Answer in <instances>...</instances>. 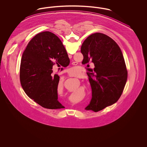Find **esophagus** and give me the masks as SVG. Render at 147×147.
Listing matches in <instances>:
<instances>
[{
    "label": "esophagus",
    "mask_w": 147,
    "mask_h": 147,
    "mask_svg": "<svg viewBox=\"0 0 147 147\" xmlns=\"http://www.w3.org/2000/svg\"><path fill=\"white\" fill-rule=\"evenodd\" d=\"M69 57H71V55H69Z\"/></svg>",
    "instance_id": "1"
}]
</instances>
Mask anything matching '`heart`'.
<instances>
[{
  "label": "heart",
  "mask_w": 147,
  "mask_h": 147,
  "mask_svg": "<svg viewBox=\"0 0 147 147\" xmlns=\"http://www.w3.org/2000/svg\"><path fill=\"white\" fill-rule=\"evenodd\" d=\"M69 71H71V73H77V74H79L80 71V70L78 68L75 67H71V68H70Z\"/></svg>",
  "instance_id": "heart-1"
}]
</instances>
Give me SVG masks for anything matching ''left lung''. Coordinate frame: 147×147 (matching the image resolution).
Here are the masks:
<instances>
[{
    "label": "left lung",
    "mask_w": 147,
    "mask_h": 147,
    "mask_svg": "<svg viewBox=\"0 0 147 147\" xmlns=\"http://www.w3.org/2000/svg\"><path fill=\"white\" fill-rule=\"evenodd\" d=\"M83 64H94L87 73L92 89V98L86 110L98 112L116 103L127 80V70L122 52L109 36L97 32L88 36L81 47Z\"/></svg>",
    "instance_id": "obj_1"
}]
</instances>
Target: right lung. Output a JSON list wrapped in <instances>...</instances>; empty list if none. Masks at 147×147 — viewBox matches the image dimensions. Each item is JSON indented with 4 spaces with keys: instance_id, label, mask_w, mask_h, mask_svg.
Instances as JSON below:
<instances>
[{
    "instance_id": "add662e5",
    "label": "right lung",
    "mask_w": 147,
    "mask_h": 147,
    "mask_svg": "<svg viewBox=\"0 0 147 147\" xmlns=\"http://www.w3.org/2000/svg\"><path fill=\"white\" fill-rule=\"evenodd\" d=\"M68 66L69 58L60 39L45 31L35 36L22 55L20 69L21 86L29 98L49 109L64 108L58 100V74H53L52 66Z\"/></svg>"
}]
</instances>
